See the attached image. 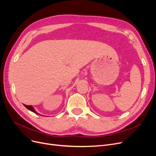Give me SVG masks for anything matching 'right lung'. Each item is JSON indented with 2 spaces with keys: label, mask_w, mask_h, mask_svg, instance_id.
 <instances>
[{
  "label": "right lung",
  "mask_w": 156,
  "mask_h": 156,
  "mask_svg": "<svg viewBox=\"0 0 156 156\" xmlns=\"http://www.w3.org/2000/svg\"><path fill=\"white\" fill-rule=\"evenodd\" d=\"M23 105H24V107H25L26 108H27L28 110L31 111V112H34V113H35V114H38V115H40V114L39 113H38V112L35 110V109L34 108V107H33L32 105H25V104H23Z\"/></svg>",
  "instance_id": "add662e5"
}]
</instances>
